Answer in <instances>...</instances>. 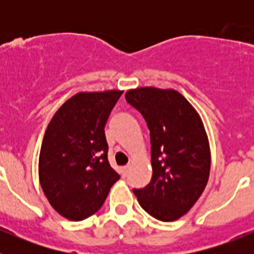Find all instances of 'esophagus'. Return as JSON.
<instances>
[{
	"mask_svg": "<svg viewBox=\"0 0 254 254\" xmlns=\"http://www.w3.org/2000/svg\"><path fill=\"white\" fill-rule=\"evenodd\" d=\"M129 172V165H126V167L122 168V177H127Z\"/></svg>",
	"mask_w": 254,
	"mask_h": 254,
	"instance_id": "esophagus-1",
	"label": "esophagus"
}]
</instances>
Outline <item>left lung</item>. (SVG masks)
<instances>
[{"label": "left lung", "mask_w": 254, "mask_h": 254, "mask_svg": "<svg viewBox=\"0 0 254 254\" xmlns=\"http://www.w3.org/2000/svg\"><path fill=\"white\" fill-rule=\"evenodd\" d=\"M126 100L145 118L151 142V181L133 193L155 219L178 220L193 207L210 176V143L202 120L173 89H131Z\"/></svg>", "instance_id": "1"}]
</instances>
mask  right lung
I'll return each mask as SVG.
<instances>
[{
  "label": "right lung",
  "mask_w": 254,
  "mask_h": 254,
  "mask_svg": "<svg viewBox=\"0 0 254 254\" xmlns=\"http://www.w3.org/2000/svg\"><path fill=\"white\" fill-rule=\"evenodd\" d=\"M122 93H77L61 105L46 129L40 186L52 207L71 221L95 214L120 179L108 161L104 127Z\"/></svg>",
  "instance_id": "obj_1"
}]
</instances>
